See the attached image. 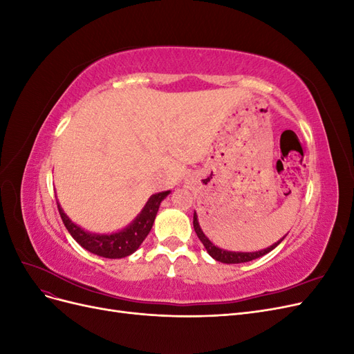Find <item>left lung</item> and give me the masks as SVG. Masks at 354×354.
<instances>
[{
	"label": "left lung",
	"instance_id": "left-lung-1",
	"mask_svg": "<svg viewBox=\"0 0 354 354\" xmlns=\"http://www.w3.org/2000/svg\"><path fill=\"white\" fill-rule=\"evenodd\" d=\"M194 229L198 234V238L201 239V242L203 243V246H205V250L208 251V254L212 257L214 260L217 261H221V263H226V264H238V263H246V261H252L255 259H259V257H263L266 255L267 252H270L272 250H274L277 245H279L282 242V239L277 242V243H273L270 248H266V250H261V251H257V252H232V251H224L221 248H218V246L214 245L205 234H203V232L201 230L199 227V223H198V216L196 212L194 214Z\"/></svg>",
	"mask_w": 354,
	"mask_h": 354
}]
</instances>
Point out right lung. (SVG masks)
<instances>
[{
    "label": "right lung",
    "mask_w": 354,
    "mask_h": 354,
    "mask_svg": "<svg viewBox=\"0 0 354 354\" xmlns=\"http://www.w3.org/2000/svg\"><path fill=\"white\" fill-rule=\"evenodd\" d=\"M168 194L169 190L160 192V194L151 196L143 211L138 214V217L130 224V226L113 234H91L88 232H84L81 227H78L77 224H73L66 217V214L60 208L59 202L57 208L62 221L71 233V236L77 241L82 248L93 254L104 257V259H122V257L131 255L138 246L142 245V242L145 241V238L153 226L160 202H162V199Z\"/></svg>",
    "instance_id": "right-lung-1"
}]
</instances>
